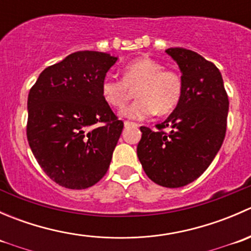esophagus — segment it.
<instances>
[{
    "mask_svg": "<svg viewBox=\"0 0 251 251\" xmlns=\"http://www.w3.org/2000/svg\"><path fill=\"white\" fill-rule=\"evenodd\" d=\"M124 125H125V127H131V126H132V127H138V124H136V123H132V121H124Z\"/></svg>",
    "mask_w": 251,
    "mask_h": 251,
    "instance_id": "obj_1",
    "label": "esophagus"
}]
</instances>
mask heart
Masks as SVG:
<instances>
[{
	"instance_id": "1",
	"label": "heart",
	"mask_w": 251,
	"mask_h": 251,
	"mask_svg": "<svg viewBox=\"0 0 251 251\" xmlns=\"http://www.w3.org/2000/svg\"><path fill=\"white\" fill-rule=\"evenodd\" d=\"M137 90L135 103L121 110L120 115L132 120H143L155 113L170 114L179 104L183 95L181 75L151 58L128 63L123 69V78L105 77L100 91L103 100L115 109L126 105Z\"/></svg>"
}]
</instances>
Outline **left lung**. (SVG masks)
Wrapping results in <instances>:
<instances>
[{
    "mask_svg": "<svg viewBox=\"0 0 251 251\" xmlns=\"http://www.w3.org/2000/svg\"><path fill=\"white\" fill-rule=\"evenodd\" d=\"M182 73L179 104L158 130L141 126L137 155L147 176L156 184L178 188L209 168L225 140L228 96L214 63L186 48H168ZM170 127V133L163 128Z\"/></svg>",
    "mask_w": 251,
    "mask_h": 251,
    "instance_id": "8db88e82",
    "label": "left lung"
}]
</instances>
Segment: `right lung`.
I'll return each instance as SVG.
<instances>
[{"label":"right lung","mask_w":251,"mask_h":251,"mask_svg":"<svg viewBox=\"0 0 251 251\" xmlns=\"http://www.w3.org/2000/svg\"><path fill=\"white\" fill-rule=\"evenodd\" d=\"M116 60L78 50L46 68L30 88L27 142L59 186L85 189L107 174L124 123L103 100L100 86Z\"/></svg>","instance_id":"1"}]
</instances>
